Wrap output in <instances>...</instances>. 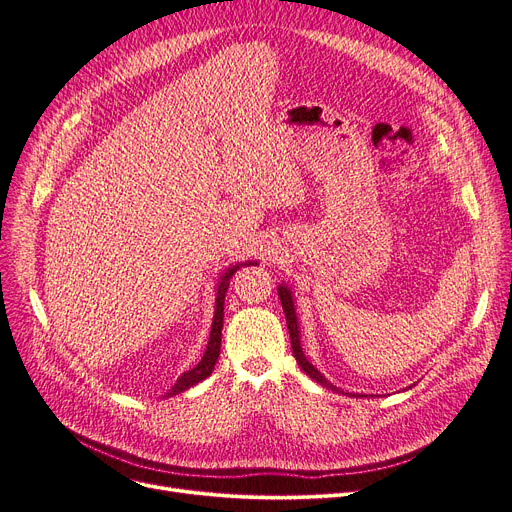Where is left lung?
Here are the masks:
<instances>
[{"mask_svg": "<svg viewBox=\"0 0 512 512\" xmlns=\"http://www.w3.org/2000/svg\"><path fill=\"white\" fill-rule=\"evenodd\" d=\"M278 297H280V303H282V309H284V315H286V326H288V332H290V344H292V355L294 359H297L299 367L309 375L311 380H315L317 384H321L324 388L332 390V392H342L340 388H336L334 384H330L324 375H321L313 363H309V359L305 357L303 353V346H301V332H299V317H297V309H294V297H292V290L286 286V284H280L278 286ZM344 394V392H342ZM348 394V392H346ZM355 396V394H351Z\"/></svg>", "mask_w": 512, "mask_h": 512, "instance_id": "1", "label": "left lung"}]
</instances>
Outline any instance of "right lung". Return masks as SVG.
<instances>
[{"label": "right lung", "mask_w": 512, "mask_h": 512, "mask_svg": "<svg viewBox=\"0 0 512 512\" xmlns=\"http://www.w3.org/2000/svg\"><path fill=\"white\" fill-rule=\"evenodd\" d=\"M257 265V261H245V263H236L232 267H228V270L220 276V282H218V290H215V311H213V324H211V332H209V342H207V348L205 353L201 357V361L193 367L184 371L180 378L176 380V384L166 392V396H174V394H180L184 390H188L191 386L203 382L205 378H209L213 367H215V361H218L220 357V348H222V328H224V299H226V290L230 286V278L234 276V272L238 270L240 265Z\"/></svg>", "instance_id": "obj_1"}]
</instances>
